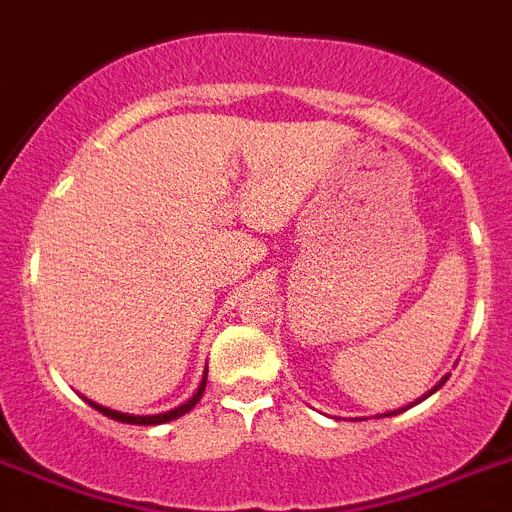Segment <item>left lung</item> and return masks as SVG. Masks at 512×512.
Segmentation results:
<instances>
[{"label": "left lung", "instance_id": "1", "mask_svg": "<svg viewBox=\"0 0 512 512\" xmlns=\"http://www.w3.org/2000/svg\"><path fill=\"white\" fill-rule=\"evenodd\" d=\"M446 380H449V377H444V380H441V382H438V385H436V388H433V390H430V393H436V390L438 388H441V385H444V382ZM430 393H428V396H430ZM422 398H425V396H422ZM398 412H401V409H398ZM398 412H388V414H385V417H390V414H398Z\"/></svg>", "mask_w": 512, "mask_h": 512}]
</instances>
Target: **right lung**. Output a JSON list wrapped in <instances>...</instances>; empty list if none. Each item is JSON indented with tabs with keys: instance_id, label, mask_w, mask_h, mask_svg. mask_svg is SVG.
<instances>
[{
	"instance_id": "right-lung-1",
	"label": "right lung",
	"mask_w": 512,
	"mask_h": 512,
	"mask_svg": "<svg viewBox=\"0 0 512 512\" xmlns=\"http://www.w3.org/2000/svg\"><path fill=\"white\" fill-rule=\"evenodd\" d=\"M204 388H207V374H204V380H201L199 390L193 393L185 404L175 406V409H170V412H162V414H146V417H140V414H122V412H114V409H106V406L95 404V401H90L95 409H98L100 414H106V417H111V420H119V422H130V425H162V422H170V420H177V417H183L185 412H191L193 406L199 404L201 393H204Z\"/></svg>"
}]
</instances>
